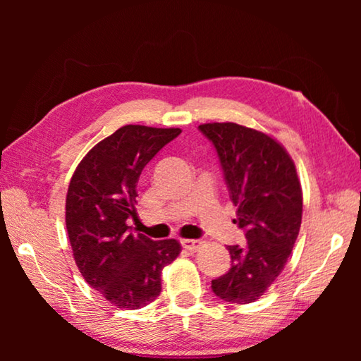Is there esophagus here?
<instances>
[{"label":"esophagus","instance_id":"34e87169","mask_svg":"<svg viewBox=\"0 0 361 361\" xmlns=\"http://www.w3.org/2000/svg\"><path fill=\"white\" fill-rule=\"evenodd\" d=\"M200 243H202V242L197 240V239H183L181 240L183 248L189 250V252H195V250L200 247Z\"/></svg>","mask_w":361,"mask_h":361}]
</instances>
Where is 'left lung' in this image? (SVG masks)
Wrapping results in <instances>:
<instances>
[{
    "instance_id": "left-lung-1",
    "label": "left lung",
    "mask_w": 361,
    "mask_h": 361,
    "mask_svg": "<svg viewBox=\"0 0 361 361\" xmlns=\"http://www.w3.org/2000/svg\"><path fill=\"white\" fill-rule=\"evenodd\" d=\"M199 130L215 146L237 207L234 223L247 239L243 247H226L231 267L212 280V290L226 302H255L283 271L301 228L302 191L295 162L276 140L235 122H212Z\"/></svg>"
}]
</instances>
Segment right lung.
Segmentation results:
<instances>
[{"label":"right lung","mask_w":361,"mask_h":361,"mask_svg":"<svg viewBox=\"0 0 361 361\" xmlns=\"http://www.w3.org/2000/svg\"><path fill=\"white\" fill-rule=\"evenodd\" d=\"M180 129L124 126L79 162L65 205L76 266L85 282L118 309H140L161 295L162 269L181 252L175 239L135 234L137 183Z\"/></svg>","instance_id":"obj_1"}]
</instances>
